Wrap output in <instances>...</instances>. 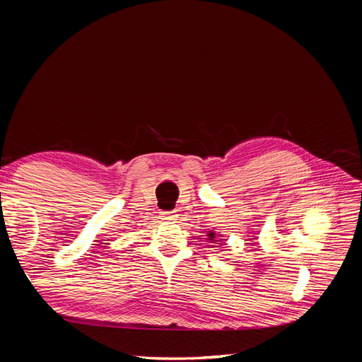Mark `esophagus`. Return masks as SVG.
I'll return each instance as SVG.
<instances>
[{
    "label": "esophagus",
    "instance_id": "obj_1",
    "mask_svg": "<svg viewBox=\"0 0 362 362\" xmlns=\"http://www.w3.org/2000/svg\"><path fill=\"white\" fill-rule=\"evenodd\" d=\"M163 217L168 218V221H173V218H177V211H164Z\"/></svg>",
    "mask_w": 362,
    "mask_h": 362
}]
</instances>
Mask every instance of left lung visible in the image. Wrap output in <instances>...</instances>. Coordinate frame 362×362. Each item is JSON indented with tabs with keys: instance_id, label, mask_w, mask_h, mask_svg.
Returning <instances> with one entry per match:
<instances>
[{
	"instance_id": "obj_1",
	"label": "left lung",
	"mask_w": 362,
	"mask_h": 362,
	"mask_svg": "<svg viewBox=\"0 0 362 362\" xmlns=\"http://www.w3.org/2000/svg\"><path fill=\"white\" fill-rule=\"evenodd\" d=\"M206 235H208V240H214L216 238V233L214 231H210ZM217 237H221V234H218Z\"/></svg>"
}]
</instances>
